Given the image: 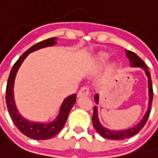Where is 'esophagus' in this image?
Returning <instances> with one entry per match:
<instances>
[{
    "label": "esophagus",
    "mask_w": 158,
    "mask_h": 158,
    "mask_svg": "<svg viewBox=\"0 0 158 158\" xmlns=\"http://www.w3.org/2000/svg\"><path fill=\"white\" fill-rule=\"evenodd\" d=\"M89 94V88L88 86H82L80 89V90L78 91V97H82V96H88Z\"/></svg>",
    "instance_id": "1"
}]
</instances>
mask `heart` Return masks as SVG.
<instances>
[{"label":"heart","instance_id":"1","mask_svg":"<svg viewBox=\"0 0 158 158\" xmlns=\"http://www.w3.org/2000/svg\"><path fill=\"white\" fill-rule=\"evenodd\" d=\"M106 59V54H101L100 55V60H105Z\"/></svg>","mask_w":158,"mask_h":158}]
</instances>
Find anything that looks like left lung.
I'll list each match as a JSON object with an SVG mask.
<instances>
[{
	"mask_svg": "<svg viewBox=\"0 0 158 158\" xmlns=\"http://www.w3.org/2000/svg\"><path fill=\"white\" fill-rule=\"evenodd\" d=\"M127 57L129 59L131 66L134 67H140L143 68L146 75L149 78V108L148 111L146 112V114L144 115L143 118L139 122V124H137L135 127L129 128L127 130L123 131H113L109 130L107 128H105L102 125L99 123L98 121V112H97V107L94 106L93 108V115H92V123L94 126L95 129L97 130V132L101 136H103L104 138H107V139H112V140H122V139H126V138H129V137L133 136L135 135H136L138 132H140V130H142L144 125L146 124L148 118L149 116V113L151 111V105H152V99H153V87H152V82L150 79V74L149 71L148 70V68L146 66V64L143 62V60L139 57L137 54H135V52H133L132 51H127ZM95 100L98 103V95L95 96Z\"/></svg>",
	"mask_w": 158,
	"mask_h": 158,
	"instance_id": "1",
	"label": "left lung"
}]
</instances>
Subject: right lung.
Segmentation results:
<instances>
[{"mask_svg":"<svg viewBox=\"0 0 158 158\" xmlns=\"http://www.w3.org/2000/svg\"><path fill=\"white\" fill-rule=\"evenodd\" d=\"M55 40H56V38H50L46 40L40 41L31 47H30L26 52H23L21 57L19 58L16 60V62L13 65L12 69L9 74V79H8L7 87H6L7 107H8V111H9L10 117L12 118L14 124L24 135L30 137V138H32V139H37V140L50 139L54 135H56L62 129V127L67 121V118L69 117L70 110L76 103V95L73 94L65 98V100L63 101L62 105L60 106V113L54 121L48 123V124L34 123V122L28 121L23 117H21V115L18 113L16 108H15L14 97H13L14 80H15V74L17 72V69H19L22 62L23 61V60L26 58L29 53H31L33 51H36V50H39L40 48H43V47L53 46L56 43Z\"/></svg>","mask_w":158,"mask_h":158,"instance_id":"add662e5","label":"right lung"}]
</instances>
